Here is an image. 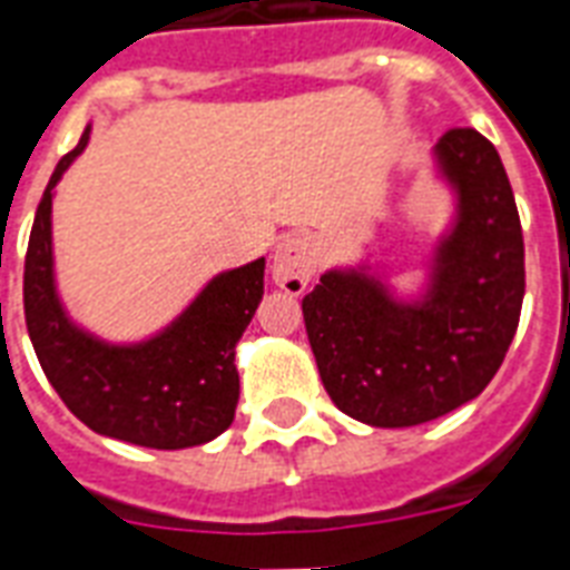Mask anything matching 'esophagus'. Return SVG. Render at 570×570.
Masks as SVG:
<instances>
[{"label":"esophagus","instance_id":"1","mask_svg":"<svg viewBox=\"0 0 570 570\" xmlns=\"http://www.w3.org/2000/svg\"><path fill=\"white\" fill-rule=\"evenodd\" d=\"M316 272V250L304 236H289L281 242L275 254L272 277L289 295H302Z\"/></svg>","mask_w":570,"mask_h":570}]
</instances>
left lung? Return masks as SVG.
<instances>
[{"instance_id": "1", "label": "left lung", "mask_w": 570, "mask_h": 570, "mask_svg": "<svg viewBox=\"0 0 570 570\" xmlns=\"http://www.w3.org/2000/svg\"><path fill=\"white\" fill-rule=\"evenodd\" d=\"M436 155L460 194V220L428 302H391L358 272H328L302 298L328 397L373 428L424 424L478 397L520 323L523 229L499 151L475 128H451Z\"/></svg>"}]
</instances>
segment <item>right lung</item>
Masks as SVG:
<instances>
[{"label": "right lung", "mask_w": 570, "mask_h": 570, "mask_svg": "<svg viewBox=\"0 0 570 570\" xmlns=\"http://www.w3.org/2000/svg\"><path fill=\"white\" fill-rule=\"evenodd\" d=\"M80 142L56 164L26 247L23 311L41 371L62 403L95 433L142 449H190L233 424L238 403L236 343L263 298L266 259L215 277L155 341L107 346L73 328L53 289L50 206Z\"/></svg>", "instance_id": "right-lung-1"}]
</instances>
